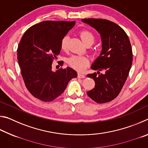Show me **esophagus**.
<instances>
[{"label":"esophagus","instance_id":"obj_1","mask_svg":"<svg viewBox=\"0 0 148 148\" xmlns=\"http://www.w3.org/2000/svg\"><path fill=\"white\" fill-rule=\"evenodd\" d=\"M77 77H79V78H84L85 77H86V76H85L84 74H82V73H79L77 74Z\"/></svg>","mask_w":148,"mask_h":148}]
</instances>
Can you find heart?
Segmentation results:
<instances>
[{
  "mask_svg": "<svg viewBox=\"0 0 148 148\" xmlns=\"http://www.w3.org/2000/svg\"><path fill=\"white\" fill-rule=\"evenodd\" d=\"M80 37H81L82 41L85 44L88 43V42H91L92 44L95 40V36H93V34L91 32L87 31H82L80 34ZM68 36H65L62 39L61 42V47L62 50L66 49L67 46H68ZM67 63L73 69L77 70V71H82L89 64V61L87 57L74 55V56H72L67 59Z\"/></svg>",
  "mask_w": 148,
  "mask_h": 148,
  "instance_id": "heart-1",
  "label": "heart"
}]
</instances>
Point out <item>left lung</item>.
Segmentation results:
<instances>
[{"instance_id": "1", "label": "left lung", "mask_w": 148, "mask_h": 148, "mask_svg": "<svg viewBox=\"0 0 148 148\" xmlns=\"http://www.w3.org/2000/svg\"><path fill=\"white\" fill-rule=\"evenodd\" d=\"M101 35L102 49L91 69L97 71L87 76L94 79L95 86L87 94L98 103L112 101L119 95L128 77L132 61L129 37L121 27L106 19H82ZM102 70L103 73H100Z\"/></svg>"}]
</instances>
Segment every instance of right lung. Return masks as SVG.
<instances>
[{"instance_id": "obj_1", "label": "right lung", "mask_w": 148, "mask_h": 148, "mask_svg": "<svg viewBox=\"0 0 148 148\" xmlns=\"http://www.w3.org/2000/svg\"><path fill=\"white\" fill-rule=\"evenodd\" d=\"M76 21H45L25 31L17 48V61L25 84L34 97L52 101L61 95L69 81L77 77L71 67L52 71L53 59L61 52V42Z\"/></svg>"}]
</instances>
